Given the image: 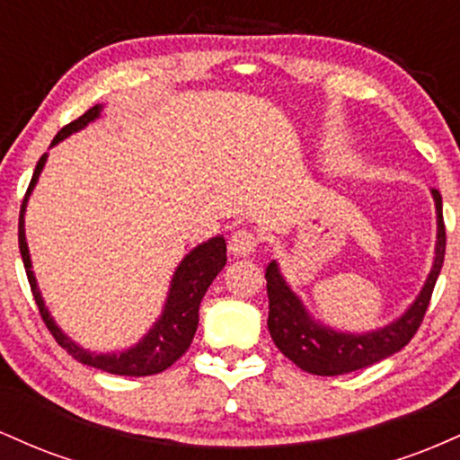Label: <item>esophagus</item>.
Here are the masks:
<instances>
[{
	"label": "esophagus",
	"mask_w": 460,
	"mask_h": 460,
	"mask_svg": "<svg viewBox=\"0 0 460 460\" xmlns=\"http://www.w3.org/2000/svg\"><path fill=\"white\" fill-rule=\"evenodd\" d=\"M257 244H260V237L248 229H235L229 237V251L237 257H246L255 252Z\"/></svg>",
	"instance_id": "1"
}]
</instances>
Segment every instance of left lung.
I'll list each match as a JSON object with an SVG mask.
<instances>
[{
	"label": "left lung",
	"mask_w": 460,
	"mask_h": 460,
	"mask_svg": "<svg viewBox=\"0 0 460 460\" xmlns=\"http://www.w3.org/2000/svg\"><path fill=\"white\" fill-rule=\"evenodd\" d=\"M432 197L437 203V252L435 266H432L429 281L424 289L411 305V309L394 324L385 326L381 331L366 332V335H350V332H337L326 326L315 324L309 318L300 300L294 296L292 289L283 281L277 263L266 268V289L270 300L268 311V331H270L274 344L292 363L300 369L318 376H340V374L355 372L383 358L392 357L394 352L413 340V335L424 322L426 309H429L432 289H435L437 277H439L443 257H446V225H443L441 194L432 188Z\"/></svg>",
	"instance_id": "8db88e82"
}]
</instances>
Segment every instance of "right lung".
<instances>
[{"label":"right lung","instance_id":"right-lung-1","mask_svg":"<svg viewBox=\"0 0 460 460\" xmlns=\"http://www.w3.org/2000/svg\"><path fill=\"white\" fill-rule=\"evenodd\" d=\"M102 112V105H94V108L86 110L79 119L71 120L56 134V138L51 145L66 138L73 131L82 129L84 125H88ZM47 155H43L36 164V171L31 175V181L25 192L23 203H21V214H19V251L23 257L25 274H28L30 289L34 294L36 307L40 311V318H43L45 326L49 329L54 340L60 344L65 350L71 355L75 361L84 363V366H91L103 372L119 374V376H151V374L164 372L166 367H171L183 352L188 350L192 344V337L197 332L199 326V307L200 300H203L205 292L212 285V281L218 277V272L223 270L226 263V244L225 237H212L209 242L194 248L192 252L179 263L175 277H172L171 294H168L166 307H164L162 318L155 322V326L146 332L145 340L138 346L129 348L125 352H112V355H94V352L84 350L75 341H71L68 337L56 326V322L51 320L49 311L45 309L43 298H40L39 288H36L34 272H31V261L28 244H25V229H23V212L28 197L34 188L36 179H39L40 171H43Z\"/></svg>","mask_w":460,"mask_h":460}]
</instances>
